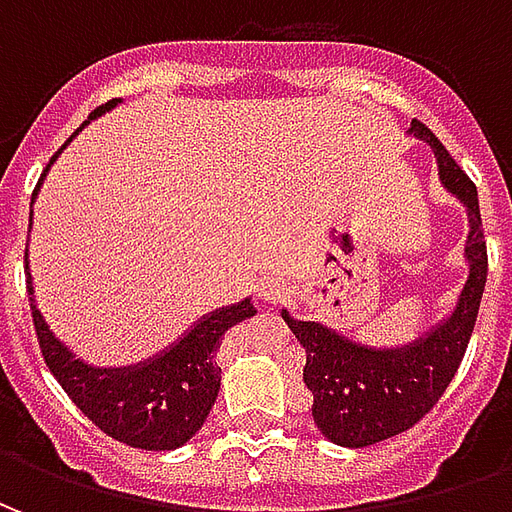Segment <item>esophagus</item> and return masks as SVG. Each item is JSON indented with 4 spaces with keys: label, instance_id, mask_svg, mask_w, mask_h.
Wrapping results in <instances>:
<instances>
[{
    "label": "esophagus",
    "instance_id": "34e87169",
    "mask_svg": "<svg viewBox=\"0 0 512 512\" xmlns=\"http://www.w3.org/2000/svg\"><path fill=\"white\" fill-rule=\"evenodd\" d=\"M260 293H263V299L266 301H279L282 299V285H279V282H268V285L260 288Z\"/></svg>",
    "mask_w": 512,
    "mask_h": 512
}]
</instances>
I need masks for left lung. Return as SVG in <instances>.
Segmentation results:
<instances>
[{
  "mask_svg": "<svg viewBox=\"0 0 512 512\" xmlns=\"http://www.w3.org/2000/svg\"><path fill=\"white\" fill-rule=\"evenodd\" d=\"M411 131L433 147L441 183L469 208V279L450 318L425 340L400 351H370L321 323L293 321L288 312H282L290 332L296 334L307 354L304 384L312 392L315 425L340 447H370L392 439L414 428L439 403L461 367L483 299L488 249L477 205V186L428 126L411 120Z\"/></svg>",
  "mask_w": 512,
  "mask_h": 512,
  "instance_id": "1",
  "label": "left lung"
}]
</instances>
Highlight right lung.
<instances>
[{
	"label": "right lung",
	"instance_id": "obj_1",
	"mask_svg": "<svg viewBox=\"0 0 512 512\" xmlns=\"http://www.w3.org/2000/svg\"><path fill=\"white\" fill-rule=\"evenodd\" d=\"M115 104L117 98L98 106L90 120L109 112ZM60 150L51 156L40 180L46 178V172L54 164V158L60 156ZM27 288L32 293L29 266ZM29 304H32V323L38 332L40 354L62 389L68 392V397L82 408L84 417L93 419L95 425L104 430L106 436L123 441L128 447H139V450H175L202 428L205 417L211 414L213 400L219 395L222 367L216 365V351L222 345V334L257 312L249 299L235 307H222L219 312L208 315L205 321L197 323L172 351L158 356L153 362L142 367H128V370L126 367L123 370H98V367L79 362L49 332L32 296H29Z\"/></svg>",
	"mask_w": 512,
	"mask_h": 512
}]
</instances>
